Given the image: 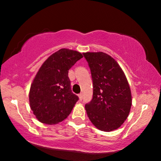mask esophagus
Listing matches in <instances>:
<instances>
[{"mask_svg": "<svg viewBox=\"0 0 161 161\" xmlns=\"http://www.w3.org/2000/svg\"><path fill=\"white\" fill-rule=\"evenodd\" d=\"M79 100H80V101H82V98H83V97H82V93L79 94Z\"/></svg>", "mask_w": 161, "mask_h": 161, "instance_id": "esophagus-1", "label": "esophagus"}]
</instances>
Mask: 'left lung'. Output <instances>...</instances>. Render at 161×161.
<instances>
[{
  "mask_svg": "<svg viewBox=\"0 0 161 161\" xmlns=\"http://www.w3.org/2000/svg\"><path fill=\"white\" fill-rule=\"evenodd\" d=\"M91 70L93 97L85 108L96 128L110 132L121 126L128 117L132 95L123 69L104 52L83 53Z\"/></svg>",
  "mask_w": 161,
  "mask_h": 161,
  "instance_id": "1",
  "label": "left lung"
}]
</instances>
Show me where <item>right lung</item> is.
<instances>
[{
    "label": "right lung",
    "mask_w": 161,
    "mask_h": 161,
    "mask_svg": "<svg viewBox=\"0 0 161 161\" xmlns=\"http://www.w3.org/2000/svg\"><path fill=\"white\" fill-rule=\"evenodd\" d=\"M81 58L78 51L63 48L41 66L29 92L30 108L41 123L56 124L71 113L79 97L72 92L68 72Z\"/></svg>",
    "instance_id": "add662e5"
}]
</instances>
